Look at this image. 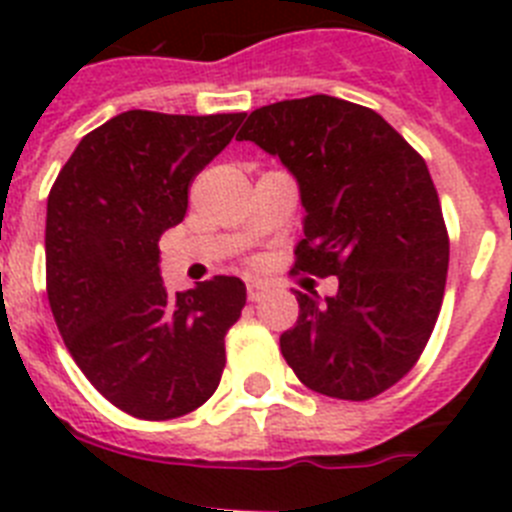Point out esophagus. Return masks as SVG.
I'll use <instances>...</instances> for the list:
<instances>
[{
    "instance_id": "1",
    "label": "esophagus",
    "mask_w": 512,
    "mask_h": 512,
    "mask_svg": "<svg viewBox=\"0 0 512 512\" xmlns=\"http://www.w3.org/2000/svg\"><path fill=\"white\" fill-rule=\"evenodd\" d=\"M266 295V287L261 282H248V300L261 302Z\"/></svg>"
}]
</instances>
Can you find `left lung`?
<instances>
[{"instance_id":"obj_1","label":"left lung","mask_w":512,"mask_h":512,"mask_svg":"<svg viewBox=\"0 0 512 512\" xmlns=\"http://www.w3.org/2000/svg\"><path fill=\"white\" fill-rule=\"evenodd\" d=\"M235 140L279 156L300 187L295 269L336 277L302 295L282 356L305 387L369 400L413 369L431 338L449 271V235L423 158L369 107L315 94L266 104Z\"/></svg>"}]
</instances>
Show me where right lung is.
Returning <instances> with one entry per match:
<instances>
[{
	"instance_id": "1",
	"label": "right lung",
	"mask_w": 512,
	"mask_h": 512,
	"mask_svg": "<svg viewBox=\"0 0 512 512\" xmlns=\"http://www.w3.org/2000/svg\"><path fill=\"white\" fill-rule=\"evenodd\" d=\"M243 117L122 112L81 138L48 194L53 318L84 377L133 418L192 413L223 377L246 284L215 277L171 295L158 241L182 223L189 184Z\"/></svg>"
}]
</instances>
